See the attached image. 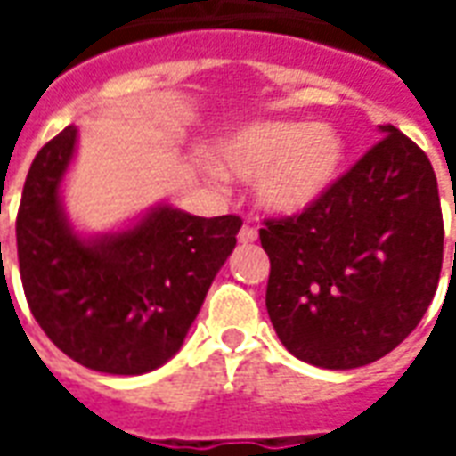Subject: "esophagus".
Returning a JSON list of instances; mask_svg holds the SVG:
<instances>
[{
    "label": "esophagus",
    "instance_id": "1",
    "mask_svg": "<svg viewBox=\"0 0 456 456\" xmlns=\"http://www.w3.org/2000/svg\"><path fill=\"white\" fill-rule=\"evenodd\" d=\"M256 239H258L256 227H251V224H244V227L239 229V241H241V244H254Z\"/></svg>",
    "mask_w": 456,
    "mask_h": 456
}]
</instances>
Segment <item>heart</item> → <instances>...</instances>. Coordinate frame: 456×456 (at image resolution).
Segmentation results:
<instances>
[{
  "mask_svg": "<svg viewBox=\"0 0 456 456\" xmlns=\"http://www.w3.org/2000/svg\"><path fill=\"white\" fill-rule=\"evenodd\" d=\"M342 139L325 124L256 121L219 143L217 166L227 178L254 183L256 202L271 215H297L335 183Z\"/></svg>",
  "mask_w": 456,
  "mask_h": 456,
  "instance_id": "b5f03b06",
  "label": "heart"
}]
</instances>
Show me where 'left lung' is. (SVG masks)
Instances as JSON below:
<instances>
[{"mask_svg":"<svg viewBox=\"0 0 456 456\" xmlns=\"http://www.w3.org/2000/svg\"><path fill=\"white\" fill-rule=\"evenodd\" d=\"M381 134L322 198L293 217L264 219L258 232L278 339L322 369L393 352L440 283L444 227L430 159L391 124Z\"/></svg>","mask_w":456,"mask_h":456,"instance_id":"1","label":"left lung"}]
</instances>
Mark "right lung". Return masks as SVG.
<instances>
[{"label":"right lung","mask_w":456,"mask_h":456,"mask_svg":"<svg viewBox=\"0 0 456 456\" xmlns=\"http://www.w3.org/2000/svg\"><path fill=\"white\" fill-rule=\"evenodd\" d=\"M75 141V126L61 131L36 153L26 175L16 215L26 300L48 339L73 362L139 376L183 346L237 247L241 219L195 217L159 205L121 232L80 237L61 205Z\"/></svg>","instance_id":"1"}]
</instances>
